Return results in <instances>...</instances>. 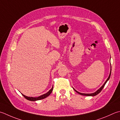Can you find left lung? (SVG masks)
<instances>
[{
	"label": "left lung",
	"instance_id": "left-lung-1",
	"mask_svg": "<svg viewBox=\"0 0 120 120\" xmlns=\"http://www.w3.org/2000/svg\"><path fill=\"white\" fill-rule=\"evenodd\" d=\"M111 69H110V74H109V75L108 78L107 80L105 81V83H104V84H103V85H102L101 87H100L99 89H98V90L97 91H95V92L94 93H91V94H84V93H79V91H77V90H75L74 88H73L74 89V90L75 91L76 93L79 94V95H83V96H96V95H98V94H99V93H100V91L102 90L103 88H104L105 85V84H106V83L108 82V81L109 79H110V76H111Z\"/></svg>",
	"mask_w": 120,
	"mask_h": 120
}]
</instances>
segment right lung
<instances>
[{
  "instance_id": "right-lung-1",
  "label": "right lung",
  "mask_w": 120,
  "mask_h": 120,
  "mask_svg": "<svg viewBox=\"0 0 120 120\" xmlns=\"http://www.w3.org/2000/svg\"><path fill=\"white\" fill-rule=\"evenodd\" d=\"M53 90V86L52 87V88H51L50 90H49L47 93L45 94L44 95H42L41 96H39V97H27L26 96H25L24 95H23L22 94V95L24 96V98H26L27 100H30V101H37V100H41V99H44V98H45L46 97H47L48 96H49L50 95V94L51 93V92Z\"/></svg>"
}]
</instances>
